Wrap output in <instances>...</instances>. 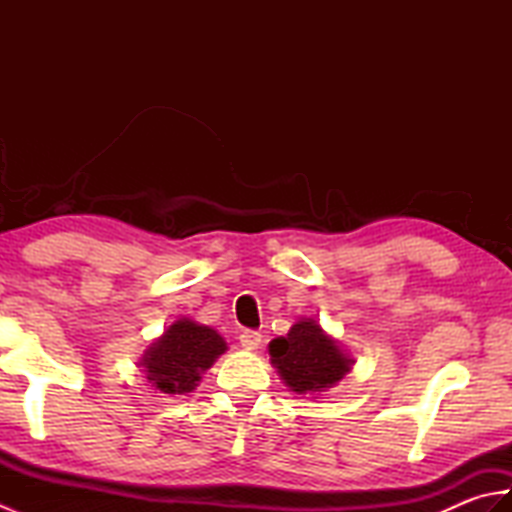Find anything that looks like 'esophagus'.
Returning <instances> with one entry per match:
<instances>
[{"label": "esophagus", "mask_w": 512, "mask_h": 512, "mask_svg": "<svg viewBox=\"0 0 512 512\" xmlns=\"http://www.w3.org/2000/svg\"><path fill=\"white\" fill-rule=\"evenodd\" d=\"M239 343H242L244 350L248 352H255L259 345H262V334L255 332V330H244L239 334Z\"/></svg>", "instance_id": "esophagus-1"}]
</instances>
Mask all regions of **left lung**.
Masks as SVG:
<instances>
[{
  "mask_svg": "<svg viewBox=\"0 0 512 512\" xmlns=\"http://www.w3.org/2000/svg\"><path fill=\"white\" fill-rule=\"evenodd\" d=\"M268 354L284 385L301 396L332 389L354 365L341 343L314 319H299L286 336L270 341Z\"/></svg>",
  "mask_w": 512,
  "mask_h": 512,
  "instance_id": "1",
  "label": "left lung"
}]
</instances>
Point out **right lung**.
<instances>
[{
    "label": "right lung",
    "instance_id": "add662e5",
    "mask_svg": "<svg viewBox=\"0 0 512 512\" xmlns=\"http://www.w3.org/2000/svg\"><path fill=\"white\" fill-rule=\"evenodd\" d=\"M226 350L220 332L182 317L147 347L138 365L145 367L147 383L160 394H191L202 374Z\"/></svg>",
    "mask_w": 512,
    "mask_h": 512
}]
</instances>
